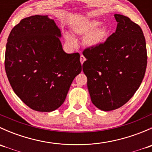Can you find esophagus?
<instances>
[{
	"label": "esophagus",
	"mask_w": 152,
	"mask_h": 152,
	"mask_svg": "<svg viewBox=\"0 0 152 152\" xmlns=\"http://www.w3.org/2000/svg\"><path fill=\"white\" fill-rule=\"evenodd\" d=\"M85 60H86V59H85V56H84L83 55H81V56H80V62H81V63H82V65L84 63V62H85Z\"/></svg>",
	"instance_id": "1"
}]
</instances>
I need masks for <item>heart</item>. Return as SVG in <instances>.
<instances>
[{
  "label": "heart",
  "instance_id": "heart-1",
  "mask_svg": "<svg viewBox=\"0 0 152 152\" xmlns=\"http://www.w3.org/2000/svg\"><path fill=\"white\" fill-rule=\"evenodd\" d=\"M100 22L96 20H90L83 23L75 28L74 31L77 34L85 36V43L89 47H96L102 44L107 38L109 30L107 26L102 25L97 27ZM67 41L70 44H74L75 41L70 35L65 36Z\"/></svg>",
  "mask_w": 152,
  "mask_h": 152
}]
</instances>
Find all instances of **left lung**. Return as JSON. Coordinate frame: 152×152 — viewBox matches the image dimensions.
<instances>
[{
  "label": "left lung",
  "instance_id": "obj_1",
  "mask_svg": "<svg viewBox=\"0 0 152 152\" xmlns=\"http://www.w3.org/2000/svg\"><path fill=\"white\" fill-rule=\"evenodd\" d=\"M115 33L103 43L83 50L82 65L93 104L103 111L125 104L140 87L147 65L141 28L128 17L115 14Z\"/></svg>",
  "mask_w": 152,
  "mask_h": 152
}]
</instances>
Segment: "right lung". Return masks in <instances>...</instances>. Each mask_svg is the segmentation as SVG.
Returning a JSON list of instances; mask_svg holds the SVG:
<instances>
[{
	"mask_svg": "<svg viewBox=\"0 0 152 152\" xmlns=\"http://www.w3.org/2000/svg\"><path fill=\"white\" fill-rule=\"evenodd\" d=\"M60 29L47 15L21 20L11 31L5 70L15 94L38 112H51L65 102L74 78L82 71L79 53H67Z\"/></svg>",
	"mask_w": 152,
	"mask_h": 152,
	"instance_id": "obj_1",
	"label": "right lung"
}]
</instances>
